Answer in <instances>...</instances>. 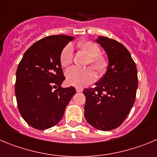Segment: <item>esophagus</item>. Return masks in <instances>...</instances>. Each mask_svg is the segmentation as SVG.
I'll return each mask as SVG.
<instances>
[{"mask_svg":"<svg viewBox=\"0 0 157 157\" xmlns=\"http://www.w3.org/2000/svg\"><path fill=\"white\" fill-rule=\"evenodd\" d=\"M76 90H77V92H82L83 91V88H81V87H76Z\"/></svg>","mask_w":157,"mask_h":157,"instance_id":"obj_1","label":"esophagus"}]
</instances>
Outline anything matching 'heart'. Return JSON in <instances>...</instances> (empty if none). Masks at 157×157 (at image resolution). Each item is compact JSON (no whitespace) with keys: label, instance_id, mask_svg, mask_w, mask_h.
Instances as JSON below:
<instances>
[{"label":"heart","instance_id":"1","mask_svg":"<svg viewBox=\"0 0 157 157\" xmlns=\"http://www.w3.org/2000/svg\"><path fill=\"white\" fill-rule=\"evenodd\" d=\"M78 49L89 57L87 64H91L93 68L100 76L106 73L108 67V59L101 53L98 45L91 41H80L77 44ZM74 60V49L71 45H67L62 50L59 56V62L64 68L70 67ZM66 77L69 84L76 87H84L92 83L97 75L91 67L81 69L73 67L66 73Z\"/></svg>","mask_w":157,"mask_h":157}]
</instances>
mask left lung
<instances>
[{"instance_id": "left-lung-1", "label": "left lung", "mask_w": 157, "mask_h": 157, "mask_svg": "<svg viewBox=\"0 0 157 157\" xmlns=\"http://www.w3.org/2000/svg\"><path fill=\"white\" fill-rule=\"evenodd\" d=\"M108 59V67L94 88L83 90L84 117L97 129L110 131L122 124L131 111L138 87L136 63L128 49L116 40L98 36Z\"/></svg>"}]
</instances>
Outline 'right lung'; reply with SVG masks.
Listing matches in <instances>:
<instances>
[{
	"mask_svg": "<svg viewBox=\"0 0 157 157\" xmlns=\"http://www.w3.org/2000/svg\"><path fill=\"white\" fill-rule=\"evenodd\" d=\"M74 39L64 35L43 38L25 52L17 66L14 87L17 108L32 128L44 130L56 125L76 94L74 87H61L65 77L59 62L62 50Z\"/></svg>",
	"mask_w": 157,
	"mask_h": 157,
	"instance_id": "obj_1",
	"label": "right lung"
}]
</instances>
